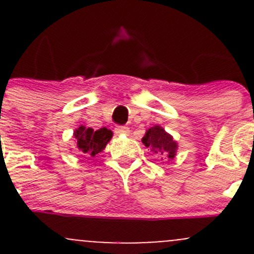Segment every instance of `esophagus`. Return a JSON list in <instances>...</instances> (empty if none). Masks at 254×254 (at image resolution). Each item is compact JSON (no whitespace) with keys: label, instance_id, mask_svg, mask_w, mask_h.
I'll return each mask as SVG.
<instances>
[{"label":"esophagus","instance_id":"obj_1","mask_svg":"<svg viewBox=\"0 0 254 254\" xmlns=\"http://www.w3.org/2000/svg\"><path fill=\"white\" fill-rule=\"evenodd\" d=\"M115 132L118 135H127L130 132V130L127 127H115Z\"/></svg>","mask_w":254,"mask_h":254}]
</instances>
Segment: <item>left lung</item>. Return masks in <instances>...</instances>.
<instances>
[{
    "label": "left lung",
    "mask_w": 254,
    "mask_h": 254,
    "mask_svg": "<svg viewBox=\"0 0 254 254\" xmlns=\"http://www.w3.org/2000/svg\"><path fill=\"white\" fill-rule=\"evenodd\" d=\"M141 141L153 153L161 156V160L167 158L168 161H172L176 157L178 142L161 125H155L146 130Z\"/></svg>",
    "instance_id": "1"
}]
</instances>
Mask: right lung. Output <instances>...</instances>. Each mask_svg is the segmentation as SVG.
I'll return each mask as SVG.
<instances>
[{"instance_id":"right-lung-1","label":"right lung","mask_w":254,"mask_h":254,"mask_svg":"<svg viewBox=\"0 0 254 254\" xmlns=\"http://www.w3.org/2000/svg\"><path fill=\"white\" fill-rule=\"evenodd\" d=\"M113 136L112 130L102 127L93 130L84 125H79L73 131V139L76 142V150L84 158L94 157L106 148L107 143L111 141Z\"/></svg>"}]
</instances>
